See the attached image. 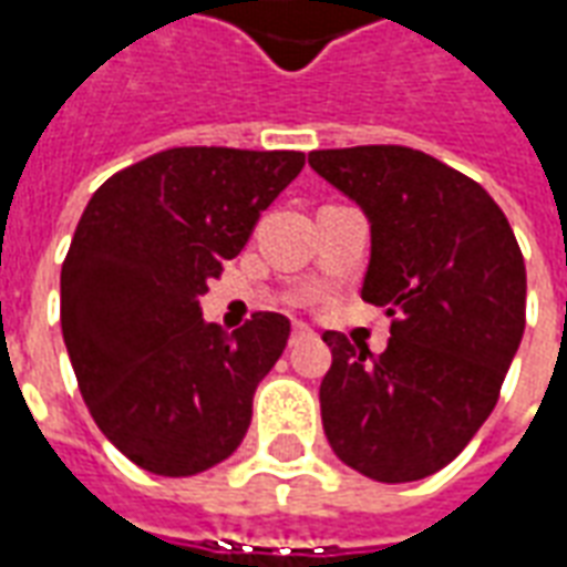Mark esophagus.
<instances>
[{"label":"esophagus","instance_id":"34e87169","mask_svg":"<svg viewBox=\"0 0 567 567\" xmlns=\"http://www.w3.org/2000/svg\"><path fill=\"white\" fill-rule=\"evenodd\" d=\"M309 337H312V331H309L307 324H303V321H295V328H291V346L303 343Z\"/></svg>","mask_w":567,"mask_h":567}]
</instances>
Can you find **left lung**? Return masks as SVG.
I'll return each mask as SVG.
<instances>
[{
    "mask_svg": "<svg viewBox=\"0 0 567 567\" xmlns=\"http://www.w3.org/2000/svg\"><path fill=\"white\" fill-rule=\"evenodd\" d=\"M309 166L370 221L361 297L385 307V352L324 331L321 425L337 458L380 483H413L471 443L495 410L525 331V260L483 185L425 151H312Z\"/></svg>",
    "mask_w": 567,
    "mask_h": 567,
    "instance_id": "left-lung-1",
    "label": "left lung"
}]
</instances>
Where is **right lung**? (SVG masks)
I'll return each instance as SVG.
<instances>
[{
  "label": "right lung",
  "mask_w": 567,
  "mask_h": 567,
  "mask_svg": "<svg viewBox=\"0 0 567 567\" xmlns=\"http://www.w3.org/2000/svg\"><path fill=\"white\" fill-rule=\"evenodd\" d=\"M303 163V151L169 148L112 175L81 215L60 272L69 361L93 422L151 474L209 471L246 437L291 321L255 312L227 337L199 295Z\"/></svg>",
  "instance_id": "add662e5"
}]
</instances>
